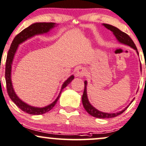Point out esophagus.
Masks as SVG:
<instances>
[{
	"label": "esophagus",
	"mask_w": 146,
	"mask_h": 146,
	"mask_svg": "<svg viewBox=\"0 0 146 146\" xmlns=\"http://www.w3.org/2000/svg\"><path fill=\"white\" fill-rule=\"evenodd\" d=\"M86 69L83 67H79L76 71V76L77 77H83L86 75Z\"/></svg>",
	"instance_id": "1"
}]
</instances>
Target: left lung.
<instances>
[{
  "mask_svg": "<svg viewBox=\"0 0 146 146\" xmlns=\"http://www.w3.org/2000/svg\"><path fill=\"white\" fill-rule=\"evenodd\" d=\"M103 25L105 26L106 29H108L110 31H111L113 34L114 35V36H115L116 39L117 40V41L119 43H122V44L128 45V46L132 47L133 49L136 51L137 54V55H139L137 49L136 45L134 43V42L133 41V40L131 39V38L127 34H126L125 33L122 32L121 31L120 29H118L117 28L115 27V26L110 25V24H103ZM140 68H141V66L140 64ZM87 81H85L84 82V93L83 95H82V103H83L84 108L86 110L88 113L90 115H92L93 117H97V118H111V117H116L117 115H120L121 113H122L123 112L125 111V110L129 108V106L132 103V102L133 101V100L135 99H133L132 101H131V103H129V105L128 106H126L124 110H122V111L116 112V113H105V112H102L99 110H98L97 109H96L94 107H93L92 105L90 104V103L88 101V95H87Z\"/></svg>",
  "mask_w": 146,
  "mask_h": 146,
  "instance_id": "left-lung-1",
  "label": "left lung"
}]
</instances>
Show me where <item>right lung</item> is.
<instances>
[{"mask_svg":"<svg viewBox=\"0 0 146 146\" xmlns=\"http://www.w3.org/2000/svg\"><path fill=\"white\" fill-rule=\"evenodd\" d=\"M56 26H57V24L56 23L53 22H36L31 24L28 28L23 30L22 32L19 33L14 38L7 54V57L6 60V66H5V80H6L7 90L8 94L9 96L10 99L12 100V101L19 108L21 109L23 111L31 114V115H41V114L45 113L49 111H50L54 108L56 103H57L58 100L59 99L61 92H62V90L64 88L67 86L68 84L71 83V81L74 79V75H71L62 84L58 96V97L56 98L53 103L47 105V106L43 107V108H36V107L31 106V105L27 104L25 102L23 101L22 100H21L17 96L16 93H15V90L13 89L11 81V68L14 56H15V54L16 53L19 45L22 43L23 42L26 41L29 38H31L33 36H35V35H43L45 34V33L50 32L51 30L54 29Z\"/></svg>","mask_w":146,"mask_h":146,"instance_id":"add662e5","label":"right lung"}]
</instances>
